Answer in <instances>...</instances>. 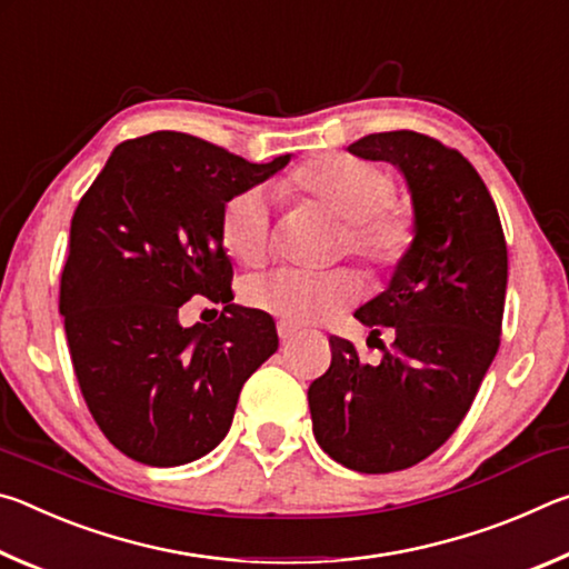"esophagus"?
I'll list each match as a JSON object with an SVG mask.
<instances>
[{
    "label": "esophagus",
    "instance_id": "obj_1",
    "mask_svg": "<svg viewBox=\"0 0 569 569\" xmlns=\"http://www.w3.org/2000/svg\"><path fill=\"white\" fill-rule=\"evenodd\" d=\"M298 333V329L293 323H288V321H278V339L281 341H288V339H293V336Z\"/></svg>",
    "mask_w": 569,
    "mask_h": 569
}]
</instances>
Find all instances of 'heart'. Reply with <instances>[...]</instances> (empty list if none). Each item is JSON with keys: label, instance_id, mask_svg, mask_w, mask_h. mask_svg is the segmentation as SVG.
Listing matches in <instances>:
<instances>
[{"label": "heart", "instance_id": "b5f03b06", "mask_svg": "<svg viewBox=\"0 0 569 569\" xmlns=\"http://www.w3.org/2000/svg\"><path fill=\"white\" fill-rule=\"evenodd\" d=\"M281 196L316 203L343 220L339 250L377 271L397 268L417 240L411 210L391 203L393 182L379 168L349 156H323L298 166L281 182ZM220 240L243 266H261L271 250V213L261 188L238 192L220 213ZM243 301L291 323H316L359 296V278L346 268L326 273L271 271L248 278Z\"/></svg>", "mask_w": 569, "mask_h": 569}]
</instances>
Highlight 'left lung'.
<instances>
[{
    "label": "left lung",
    "mask_w": 569,
    "mask_h": 569,
    "mask_svg": "<svg viewBox=\"0 0 569 569\" xmlns=\"http://www.w3.org/2000/svg\"><path fill=\"white\" fill-rule=\"evenodd\" d=\"M349 152L407 180L417 240L387 291L353 316L381 349L363 363L331 336V366L308 387L313 435L339 465L387 475L419 465L455 435L502 333L507 243L485 180L459 150L413 130L373 132ZM392 329L383 347L378 333Z\"/></svg>",
    "instance_id": "left-lung-1"
}]
</instances>
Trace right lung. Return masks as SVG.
Here are the masks:
<instances>
[{
  "instance_id": "1",
  "label": "right lung",
  "mask_w": 569,
  "mask_h": 569,
  "mask_svg": "<svg viewBox=\"0 0 569 569\" xmlns=\"http://www.w3.org/2000/svg\"><path fill=\"white\" fill-rule=\"evenodd\" d=\"M288 160L248 162L160 130L120 142L77 206L60 313L82 397L124 457L150 467L206 457L250 373L276 353L271 316L233 303L220 213ZM192 295L224 303L216 325L179 326Z\"/></svg>"
}]
</instances>
